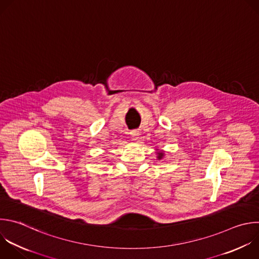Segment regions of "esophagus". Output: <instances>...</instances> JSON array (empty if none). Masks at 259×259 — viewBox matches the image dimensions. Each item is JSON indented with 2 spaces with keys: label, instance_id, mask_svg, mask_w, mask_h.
Returning <instances> with one entry per match:
<instances>
[{
  "label": "esophagus",
  "instance_id": "34e87169",
  "mask_svg": "<svg viewBox=\"0 0 259 259\" xmlns=\"http://www.w3.org/2000/svg\"><path fill=\"white\" fill-rule=\"evenodd\" d=\"M139 131L138 130H132L131 132H130V135H131V138L133 139V140H137L138 138H139Z\"/></svg>",
  "mask_w": 259,
  "mask_h": 259
}]
</instances>
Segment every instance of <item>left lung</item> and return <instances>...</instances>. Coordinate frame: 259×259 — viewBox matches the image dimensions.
<instances>
[{"label":"left lung","mask_w":259,"mask_h":259,"mask_svg":"<svg viewBox=\"0 0 259 259\" xmlns=\"http://www.w3.org/2000/svg\"><path fill=\"white\" fill-rule=\"evenodd\" d=\"M161 156H162V153L159 152V153H158V158H161Z\"/></svg>","instance_id":"8db88e82"}]
</instances>
